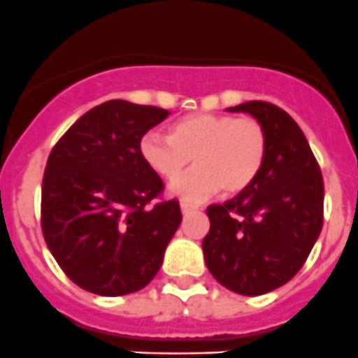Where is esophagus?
Segmentation results:
<instances>
[{
  "label": "esophagus",
  "instance_id": "34e87169",
  "mask_svg": "<svg viewBox=\"0 0 358 358\" xmlns=\"http://www.w3.org/2000/svg\"><path fill=\"white\" fill-rule=\"evenodd\" d=\"M180 210H182L183 215H187V213H190V211L196 210V206H192V204H189V203H182L180 204Z\"/></svg>",
  "mask_w": 358,
  "mask_h": 358
}]
</instances>
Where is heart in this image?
I'll list each match as a JSON object with an SVG mask.
<instances>
[{"label":"heart","mask_w":358,"mask_h":358,"mask_svg":"<svg viewBox=\"0 0 358 358\" xmlns=\"http://www.w3.org/2000/svg\"><path fill=\"white\" fill-rule=\"evenodd\" d=\"M267 138L255 119L192 113L176 120L169 136L148 131L140 141L145 164L162 180L178 178L194 159L196 169L173 183L171 194L201 203L224 187L227 194L248 189L266 161Z\"/></svg>","instance_id":"1"}]
</instances>
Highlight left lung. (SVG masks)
Returning a JSON list of instances; mask_svg holds the SVG:
<instances>
[{"mask_svg":"<svg viewBox=\"0 0 358 358\" xmlns=\"http://www.w3.org/2000/svg\"><path fill=\"white\" fill-rule=\"evenodd\" d=\"M227 112L250 113L267 138L255 182L206 213L204 262L220 285L262 296L285 285L306 262L324 224V180L296 120L278 106L248 101Z\"/></svg>","mask_w":358,"mask_h":358,"instance_id":"obj_1","label":"left lung"}]
</instances>
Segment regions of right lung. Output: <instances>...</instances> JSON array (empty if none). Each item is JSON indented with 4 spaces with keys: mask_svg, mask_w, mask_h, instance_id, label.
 I'll list each match as a JSON object with an SVG mask.
<instances>
[{
    "mask_svg": "<svg viewBox=\"0 0 358 358\" xmlns=\"http://www.w3.org/2000/svg\"><path fill=\"white\" fill-rule=\"evenodd\" d=\"M169 115L112 99L80 117L48 155L41 229L54 259L83 290L115 297L147 287L182 222L176 199L140 154L147 131Z\"/></svg>",
    "mask_w": 358,
    "mask_h": 358,
    "instance_id": "right-lung-1",
    "label": "right lung"
}]
</instances>
